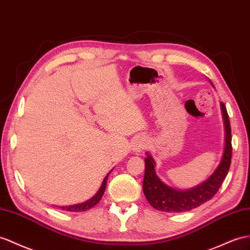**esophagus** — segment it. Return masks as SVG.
Returning a JSON list of instances; mask_svg holds the SVG:
<instances>
[{
  "label": "esophagus",
  "instance_id": "34e87169",
  "mask_svg": "<svg viewBox=\"0 0 250 250\" xmlns=\"http://www.w3.org/2000/svg\"><path fill=\"white\" fill-rule=\"evenodd\" d=\"M146 146V140L145 138H138L135 140L133 145V151L134 152H140L143 151Z\"/></svg>",
  "mask_w": 250,
  "mask_h": 250
}]
</instances>
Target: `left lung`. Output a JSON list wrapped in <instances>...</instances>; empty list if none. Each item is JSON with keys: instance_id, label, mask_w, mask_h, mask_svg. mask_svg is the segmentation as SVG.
Masks as SVG:
<instances>
[{"instance_id": "1", "label": "left lung", "mask_w": 250, "mask_h": 250, "mask_svg": "<svg viewBox=\"0 0 250 250\" xmlns=\"http://www.w3.org/2000/svg\"><path fill=\"white\" fill-rule=\"evenodd\" d=\"M212 84V83H211ZM224 125H225V149L220 165L206 181L188 190H178L166 185L155 173V162L146 153L145 158V178L143 190L152 207L165 212H183L194 209L206 203L220 189L228 173L231 163V127L225 104L221 102Z\"/></svg>"}]
</instances>
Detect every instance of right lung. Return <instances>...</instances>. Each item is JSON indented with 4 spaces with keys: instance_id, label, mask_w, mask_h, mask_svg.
<instances>
[{
    "instance_id": "right-lung-1",
    "label": "right lung",
    "mask_w": 250,
    "mask_h": 250,
    "mask_svg": "<svg viewBox=\"0 0 250 250\" xmlns=\"http://www.w3.org/2000/svg\"><path fill=\"white\" fill-rule=\"evenodd\" d=\"M112 171V170H111ZM111 171L108 172L106 174V176L104 177V182H102L101 187L99 188L98 192L96 193L92 198H89L86 202L81 203V204H77V205H72V206H59L62 210H66V211H70V212H81V211H86L88 209L93 208L94 206H96L99 203V201L101 200L102 195H104V191H105V187H106V181H107V176L108 174L111 173Z\"/></svg>"
}]
</instances>
